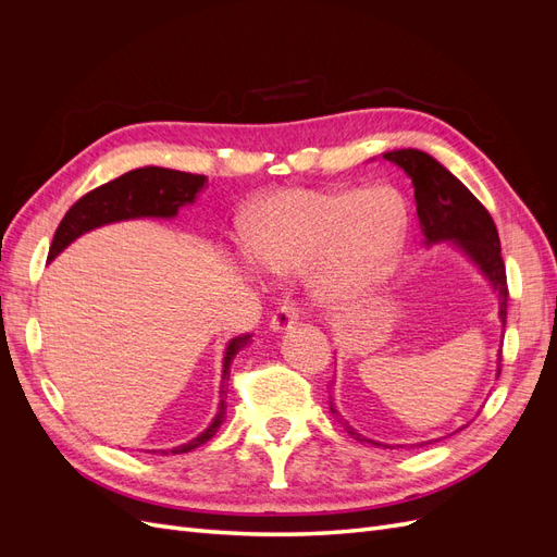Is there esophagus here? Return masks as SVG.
Returning a JSON list of instances; mask_svg holds the SVG:
<instances>
[{"mask_svg": "<svg viewBox=\"0 0 557 557\" xmlns=\"http://www.w3.org/2000/svg\"><path fill=\"white\" fill-rule=\"evenodd\" d=\"M297 318H299V307L295 305V299H285V301H281V307L274 311L269 327H272L274 332H283V330L293 327L297 323Z\"/></svg>", "mask_w": 557, "mask_h": 557, "instance_id": "obj_1", "label": "esophagus"}]
</instances>
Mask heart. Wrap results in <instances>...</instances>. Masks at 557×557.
I'll return each mask as SVG.
<instances>
[{
  "label": "heart",
  "mask_w": 557,
  "mask_h": 557,
  "mask_svg": "<svg viewBox=\"0 0 557 557\" xmlns=\"http://www.w3.org/2000/svg\"><path fill=\"white\" fill-rule=\"evenodd\" d=\"M407 232L401 197L385 185L288 188L252 211L246 244L267 272L313 264V293L325 305H350L393 272Z\"/></svg>",
  "instance_id": "1"
}]
</instances>
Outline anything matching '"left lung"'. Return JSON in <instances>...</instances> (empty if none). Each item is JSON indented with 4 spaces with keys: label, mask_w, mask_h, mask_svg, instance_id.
<instances>
[{
    "label": "left lung",
    "mask_w": 557,
    "mask_h": 557,
    "mask_svg": "<svg viewBox=\"0 0 557 557\" xmlns=\"http://www.w3.org/2000/svg\"><path fill=\"white\" fill-rule=\"evenodd\" d=\"M383 158L399 164L411 176L418 223L428 244L455 239V244L491 278L493 288L499 295V318L507 325L509 285L493 215L446 166L423 153V150L404 148L383 153ZM346 430L358 442H367L358 432H352V428L346 425Z\"/></svg>",
    "instance_id": "8db88e82"
}]
</instances>
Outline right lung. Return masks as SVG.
Segmentation results:
<instances>
[{"instance_id":"1","label":"right lung","mask_w":557,"mask_h":557,"mask_svg":"<svg viewBox=\"0 0 557 557\" xmlns=\"http://www.w3.org/2000/svg\"><path fill=\"white\" fill-rule=\"evenodd\" d=\"M207 176L201 174H185L174 170H162V166H144V170H132L123 176H117L99 188L83 195L76 205L64 213L62 223L55 230L53 244L48 250V260H53L58 252H62L74 239H78L83 232H90L99 225L127 221V218H141V215H162L170 218L176 215L178 207L188 205L195 199ZM250 334L234 336L225 350V367L223 379H230V364L234 356L248 344ZM225 393V391H223ZM225 399L221 401V411L209 425V430L201 432L197 440L172 448V453H188L201 444H207L211 436L218 432L225 420ZM166 453V450H162Z\"/></svg>"}]
</instances>
